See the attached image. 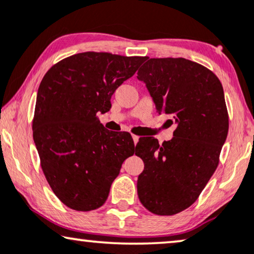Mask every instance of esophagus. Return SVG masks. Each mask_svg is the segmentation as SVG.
Returning a JSON list of instances; mask_svg holds the SVG:
<instances>
[{
  "mask_svg": "<svg viewBox=\"0 0 254 254\" xmlns=\"http://www.w3.org/2000/svg\"><path fill=\"white\" fill-rule=\"evenodd\" d=\"M132 139H133V143L137 144L138 140H139V137L136 136V134H132Z\"/></svg>",
  "mask_w": 254,
  "mask_h": 254,
  "instance_id": "obj_1",
  "label": "esophagus"
}]
</instances>
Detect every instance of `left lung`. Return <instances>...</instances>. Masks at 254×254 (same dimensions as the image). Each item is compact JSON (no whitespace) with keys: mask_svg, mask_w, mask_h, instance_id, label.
I'll use <instances>...</instances> for the list:
<instances>
[{"mask_svg":"<svg viewBox=\"0 0 254 254\" xmlns=\"http://www.w3.org/2000/svg\"><path fill=\"white\" fill-rule=\"evenodd\" d=\"M144 81L159 115L171 116L173 138L161 145L139 138L136 155L144 161L138 197L148 211L171 216L197 200L219 162L229 115L221 81L210 69L185 58H144Z\"/></svg>","mask_w":254,"mask_h":254,"instance_id":"obj_1","label":"left lung"}]
</instances>
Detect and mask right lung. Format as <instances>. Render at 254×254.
I'll return each mask as SVG.
<instances>
[{
  "label": "right lung",
  "instance_id": "add662e5",
  "mask_svg": "<svg viewBox=\"0 0 254 254\" xmlns=\"http://www.w3.org/2000/svg\"><path fill=\"white\" fill-rule=\"evenodd\" d=\"M145 57L83 52L57 63L39 84L33 140L50 187L77 211L103 205L122 164L134 153L127 132L100 123L115 90L136 73Z\"/></svg>",
  "mask_w": 254,
  "mask_h": 254
}]
</instances>
